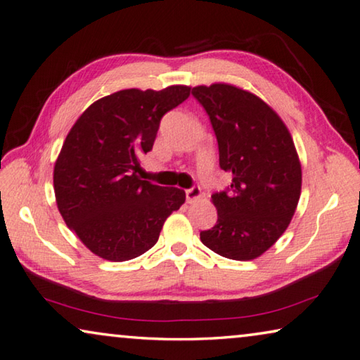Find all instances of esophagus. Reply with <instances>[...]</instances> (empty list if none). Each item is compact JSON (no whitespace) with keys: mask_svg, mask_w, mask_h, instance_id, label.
I'll list each match as a JSON object with an SVG mask.
<instances>
[{"mask_svg":"<svg viewBox=\"0 0 360 360\" xmlns=\"http://www.w3.org/2000/svg\"><path fill=\"white\" fill-rule=\"evenodd\" d=\"M185 196H186V201H188V202L196 201L198 198H201V188H199V186L188 188V190L185 191Z\"/></svg>","mask_w":360,"mask_h":360,"instance_id":"1","label":"esophagus"}]
</instances>
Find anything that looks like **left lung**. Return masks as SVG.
<instances>
[{"instance_id": "obj_1", "label": "left lung", "mask_w": 360, "mask_h": 360, "mask_svg": "<svg viewBox=\"0 0 360 360\" xmlns=\"http://www.w3.org/2000/svg\"><path fill=\"white\" fill-rule=\"evenodd\" d=\"M209 115L219 165L231 185L214 193L217 224L199 233L204 246L233 261H251L288 229L301 195V164L288 129L261 98L233 85L195 86Z\"/></svg>"}]
</instances>
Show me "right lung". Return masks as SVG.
Segmentation results:
<instances>
[{
    "label": "right lung",
    "instance_id": "right-lung-1",
    "mask_svg": "<svg viewBox=\"0 0 360 360\" xmlns=\"http://www.w3.org/2000/svg\"><path fill=\"white\" fill-rule=\"evenodd\" d=\"M190 86L120 90L98 99L72 127L54 165V195L64 222L96 256L124 262L156 245L185 191L138 176L165 112Z\"/></svg>",
    "mask_w": 360,
    "mask_h": 360
}]
</instances>
